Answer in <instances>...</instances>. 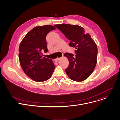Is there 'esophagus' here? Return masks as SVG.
Segmentation results:
<instances>
[{
	"label": "esophagus",
	"mask_w": 120,
	"mask_h": 120,
	"mask_svg": "<svg viewBox=\"0 0 120 120\" xmlns=\"http://www.w3.org/2000/svg\"><path fill=\"white\" fill-rule=\"evenodd\" d=\"M61 59V58H56V59H55V61H56V62H57V61H59Z\"/></svg>",
	"instance_id": "1"
}]
</instances>
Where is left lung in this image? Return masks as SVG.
<instances>
[{
  "mask_svg": "<svg viewBox=\"0 0 120 120\" xmlns=\"http://www.w3.org/2000/svg\"><path fill=\"white\" fill-rule=\"evenodd\" d=\"M70 40L69 46L76 49L75 56L66 53L69 62L66 72L71 80L81 82L89 77L95 68L98 49L96 43L89 34L78 25L62 24L55 25Z\"/></svg>",
  "mask_w": 120,
  "mask_h": 120,
  "instance_id": "left-lung-1",
  "label": "left lung"
}]
</instances>
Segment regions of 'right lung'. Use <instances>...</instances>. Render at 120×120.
Returning a JSON list of instances; mask_svg holds the SVG:
<instances>
[{
    "label": "right lung",
    "instance_id": "1",
    "mask_svg": "<svg viewBox=\"0 0 120 120\" xmlns=\"http://www.w3.org/2000/svg\"><path fill=\"white\" fill-rule=\"evenodd\" d=\"M56 28L51 25L34 28L25 35L19 47V59L24 73L36 82L50 78L55 66L52 59L42 57V52H48L46 36Z\"/></svg>",
    "mask_w": 120,
    "mask_h": 120
}]
</instances>
